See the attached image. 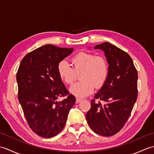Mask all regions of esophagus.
<instances>
[{"mask_svg": "<svg viewBox=\"0 0 154 154\" xmlns=\"http://www.w3.org/2000/svg\"><path fill=\"white\" fill-rule=\"evenodd\" d=\"M81 100H82V99H79V98H77V99H76V103H77H77H79Z\"/></svg>", "mask_w": 154, "mask_h": 154, "instance_id": "esophagus-1", "label": "esophagus"}]
</instances>
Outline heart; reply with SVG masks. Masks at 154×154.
Listing matches in <instances>:
<instances>
[{"label": "heart", "mask_w": 154, "mask_h": 154, "mask_svg": "<svg viewBox=\"0 0 154 154\" xmlns=\"http://www.w3.org/2000/svg\"><path fill=\"white\" fill-rule=\"evenodd\" d=\"M73 67L62 60L57 65L60 79L67 85H72L79 74V82L70 88V92L77 97H85L97 89L102 87L109 76V68L106 58L102 55L81 51L71 58Z\"/></svg>", "instance_id": "1"}]
</instances>
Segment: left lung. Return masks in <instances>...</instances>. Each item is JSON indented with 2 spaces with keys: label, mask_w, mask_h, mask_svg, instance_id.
Returning <instances> with one entry per match:
<instances>
[{
  "label": "left lung",
  "mask_w": 154,
  "mask_h": 154,
  "mask_svg": "<svg viewBox=\"0 0 154 154\" xmlns=\"http://www.w3.org/2000/svg\"><path fill=\"white\" fill-rule=\"evenodd\" d=\"M109 64L107 80L91 100L86 114L90 128L103 136L116 134L122 128L131 114L138 97V72L131 57L109 42L97 45ZM96 99L103 101L104 105Z\"/></svg>",
  "instance_id": "obj_1"
}]
</instances>
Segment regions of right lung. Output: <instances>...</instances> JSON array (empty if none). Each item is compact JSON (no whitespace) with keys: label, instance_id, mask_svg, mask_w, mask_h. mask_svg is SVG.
<instances>
[{"label":"right lung","instance_id":"right-lung-1","mask_svg":"<svg viewBox=\"0 0 154 154\" xmlns=\"http://www.w3.org/2000/svg\"><path fill=\"white\" fill-rule=\"evenodd\" d=\"M73 48L43 45L22 59L16 74L18 100L31 129L43 138L57 135L64 128L75 98L65 87L57 65ZM66 96L57 102L59 97Z\"/></svg>","mask_w":154,"mask_h":154}]
</instances>
